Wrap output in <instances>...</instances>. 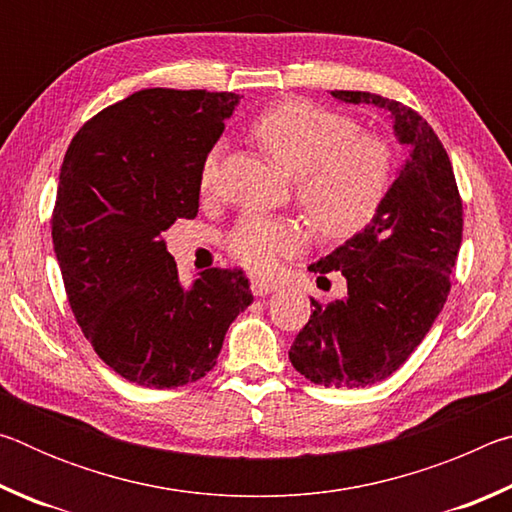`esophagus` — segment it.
Here are the masks:
<instances>
[{"mask_svg": "<svg viewBox=\"0 0 512 512\" xmlns=\"http://www.w3.org/2000/svg\"><path fill=\"white\" fill-rule=\"evenodd\" d=\"M277 289L280 287L271 280H259V277H253V280H250V291H253L255 296H268V293H273Z\"/></svg>", "mask_w": 512, "mask_h": 512, "instance_id": "obj_1", "label": "esophagus"}]
</instances>
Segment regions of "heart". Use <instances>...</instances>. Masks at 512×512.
I'll return each instance as SVG.
<instances>
[{
	"label": "heart",
	"mask_w": 512,
	"mask_h": 512,
	"mask_svg": "<svg viewBox=\"0 0 512 512\" xmlns=\"http://www.w3.org/2000/svg\"><path fill=\"white\" fill-rule=\"evenodd\" d=\"M250 135L287 176L309 221L329 237H348L375 219L391 187V151L370 135H357L352 119L311 101L289 99L264 110ZM219 146L201 164V189L216 176ZM305 244L300 225L248 214L228 237L230 255L250 271H271Z\"/></svg>",
	"instance_id": "1"
}]
</instances>
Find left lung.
<instances>
[{
  "label": "left lung",
  "instance_id": "1",
  "mask_svg": "<svg viewBox=\"0 0 512 512\" xmlns=\"http://www.w3.org/2000/svg\"><path fill=\"white\" fill-rule=\"evenodd\" d=\"M332 97L386 110L397 142L409 149L375 219L309 266L320 277L339 271L348 293L327 305L311 300L309 323L289 350L293 368L314 384L363 388L391 377L443 309L463 203L445 146L418 112L372 92Z\"/></svg>",
  "mask_w": 512,
  "mask_h": 512
}]
</instances>
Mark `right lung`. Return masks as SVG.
<instances>
[{"label":"right lung","instance_id":"add662e5","mask_svg":"<svg viewBox=\"0 0 512 512\" xmlns=\"http://www.w3.org/2000/svg\"><path fill=\"white\" fill-rule=\"evenodd\" d=\"M237 103L232 92L140 90L92 117L65 153L51 239L69 307L103 363L133 384L205 377L253 302L239 268L183 287L162 237L198 214L201 164Z\"/></svg>","mask_w":512,"mask_h":512}]
</instances>
